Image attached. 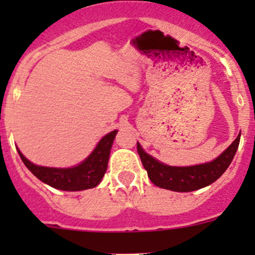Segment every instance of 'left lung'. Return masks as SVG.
I'll list each match as a JSON object with an SVG mask.
<instances>
[{"label":"left lung","mask_w":255,"mask_h":255,"mask_svg":"<svg viewBox=\"0 0 255 255\" xmlns=\"http://www.w3.org/2000/svg\"><path fill=\"white\" fill-rule=\"evenodd\" d=\"M239 140H241V134L218 158H216L211 163L195 166H184V168L169 166L159 163L153 156L143 150L139 143H137V150L144 169L154 185L161 189L171 190V191L190 192L208 186L227 170L235 158Z\"/></svg>","instance_id":"1"}]
</instances>
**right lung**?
Masks as SVG:
<instances>
[{"instance_id": "add662e5", "label": "right lung", "mask_w": 255, "mask_h": 255, "mask_svg": "<svg viewBox=\"0 0 255 255\" xmlns=\"http://www.w3.org/2000/svg\"><path fill=\"white\" fill-rule=\"evenodd\" d=\"M117 130L105 135L95 150L90 154L86 160L82 161L78 166L69 169L45 168L30 163L19 150L20 159L24 165L29 169L40 181L45 182L49 186L64 191H80V190L92 189L101 182L102 177L107 170L110 151Z\"/></svg>"}]
</instances>
